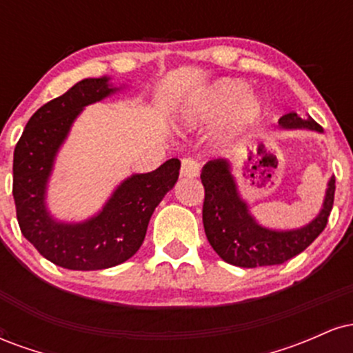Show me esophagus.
<instances>
[{
  "mask_svg": "<svg viewBox=\"0 0 353 353\" xmlns=\"http://www.w3.org/2000/svg\"><path fill=\"white\" fill-rule=\"evenodd\" d=\"M181 176L182 177H196L199 176V163L192 157H184L181 163Z\"/></svg>",
  "mask_w": 353,
  "mask_h": 353,
  "instance_id": "34e87169",
  "label": "esophagus"
}]
</instances>
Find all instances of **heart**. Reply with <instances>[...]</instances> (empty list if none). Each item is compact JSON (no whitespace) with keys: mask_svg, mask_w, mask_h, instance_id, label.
I'll use <instances>...</instances> for the list:
<instances>
[{"mask_svg":"<svg viewBox=\"0 0 353 353\" xmlns=\"http://www.w3.org/2000/svg\"><path fill=\"white\" fill-rule=\"evenodd\" d=\"M228 118L224 136L228 139L241 136L254 128L264 116V103L250 94L245 81L224 78L196 96L184 111V121L190 128L214 125Z\"/></svg>","mask_w":353,"mask_h":353,"instance_id":"heart-1","label":"heart"}]
</instances>
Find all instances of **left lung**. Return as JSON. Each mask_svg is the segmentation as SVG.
<instances>
[{"mask_svg":"<svg viewBox=\"0 0 353 353\" xmlns=\"http://www.w3.org/2000/svg\"><path fill=\"white\" fill-rule=\"evenodd\" d=\"M279 124L285 129L322 131L310 116L301 117L297 112L282 116ZM201 181L205 192L202 222L209 244L222 261L247 269L283 264L305 250L325 229L334 205L335 177H332L323 208L310 224L295 230H272L262 228L249 214V208L239 196L228 161H209L202 168Z\"/></svg>","mask_w":353,"mask_h":353,"instance_id":"1","label":"left lung"}]
</instances>
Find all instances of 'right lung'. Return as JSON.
I'll use <instances>...</instances> for the list:
<instances>
[{"label": "right lung", "mask_w": 353, "mask_h": 353, "mask_svg": "<svg viewBox=\"0 0 353 353\" xmlns=\"http://www.w3.org/2000/svg\"><path fill=\"white\" fill-rule=\"evenodd\" d=\"M109 78H89L31 116L14 148L13 197L23 236L52 264L99 270L123 264L143 245L149 219L179 177V159L128 177L98 216L78 224L58 222L46 210V185L54 157L84 106L117 91Z\"/></svg>", "instance_id": "add662e5"}]
</instances>
